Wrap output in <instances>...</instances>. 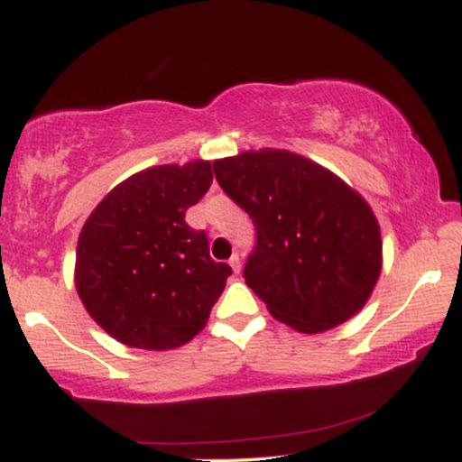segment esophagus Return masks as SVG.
I'll list each match as a JSON object with an SVG mask.
<instances>
[{"instance_id":"34e87169","label":"esophagus","mask_w":462,"mask_h":462,"mask_svg":"<svg viewBox=\"0 0 462 462\" xmlns=\"http://www.w3.org/2000/svg\"><path fill=\"white\" fill-rule=\"evenodd\" d=\"M230 267H232V272H235V273L241 272V258H238L236 254L230 258Z\"/></svg>"}]
</instances>
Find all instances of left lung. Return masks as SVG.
<instances>
[{
  "label": "left lung",
  "mask_w": 462,
  "mask_h": 462,
  "mask_svg": "<svg viewBox=\"0 0 462 462\" xmlns=\"http://www.w3.org/2000/svg\"><path fill=\"white\" fill-rule=\"evenodd\" d=\"M213 167L256 226L243 278L273 319L321 334L363 310L383 272V236L356 189L323 164L273 147L219 158Z\"/></svg>",
  "instance_id": "left-lung-1"
}]
</instances>
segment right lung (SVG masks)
<instances>
[{"label": "right lung", "instance_id": "1", "mask_svg": "<svg viewBox=\"0 0 462 462\" xmlns=\"http://www.w3.org/2000/svg\"><path fill=\"white\" fill-rule=\"evenodd\" d=\"M210 182V161L147 167L84 221L73 282L93 321L124 346L167 352L206 328L232 269L210 258L184 213Z\"/></svg>", "mask_w": 462, "mask_h": 462}]
</instances>
